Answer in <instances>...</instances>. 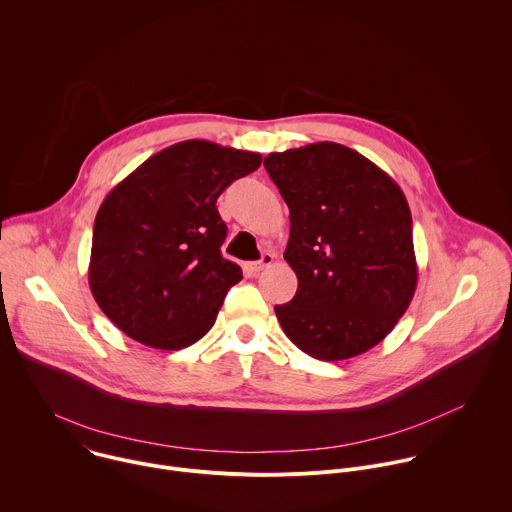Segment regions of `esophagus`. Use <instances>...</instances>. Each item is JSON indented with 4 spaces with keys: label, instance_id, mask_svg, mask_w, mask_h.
Returning <instances> with one entry per match:
<instances>
[{
    "label": "esophagus",
    "instance_id": "esophagus-1",
    "mask_svg": "<svg viewBox=\"0 0 512 512\" xmlns=\"http://www.w3.org/2000/svg\"><path fill=\"white\" fill-rule=\"evenodd\" d=\"M273 259H275V255L273 253H263V257L259 259V261H253V263H247L245 265V271L249 273V275H259L263 269H267L271 263H273Z\"/></svg>",
    "mask_w": 512,
    "mask_h": 512
}]
</instances>
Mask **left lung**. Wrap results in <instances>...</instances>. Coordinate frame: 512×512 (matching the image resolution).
I'll return each mask as SVG.
<instances>
[{"mask_svg": "<svg viewBox=\"0 0 512 512\" xmlns=\"http://www.w3.org/2000/svg\"><path fill=\"white\" fill-rule=\"evenodd\" d=\"M263 164L291 221L283 257L297 291L275 305L285 335L323 362L368 352L406 313L418 283L402 189L337 142L271 152Z\"/></svg>", "mask_w": 512, "mask_h": 512, "instance_id": "left-lung-1", "label": "left lung"}]
</instances>
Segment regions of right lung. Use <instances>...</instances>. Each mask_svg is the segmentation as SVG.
Masks as SVG:
<instances>
[{"mask_svg": "<svg viewBox=\"0 0 512 512\" xmlns=\"http://www.w3.org/2000/svg\"><path fill=\"white\" fill-rule=\"evenodd\" d=\"M259 152L185 140L118 183L98 209L88 281L106 317L136 342L183 350L213 327L241 267L221 255L219 195Z\"/></svg>", "mask_w": 512, "mask_h": 512, "instance_id": "obj_1", "label": "right lung"}]
</instances>
